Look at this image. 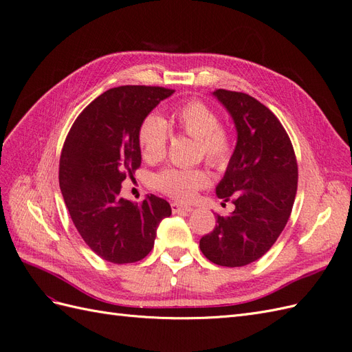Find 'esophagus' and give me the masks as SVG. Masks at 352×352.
I'll return each instance as SVG.
<instances>
[{
	"label": "esophagus",
	"instance_id": "1",
	"mask_svg": "<svg viewBox=\"0 0 352 352\" xmlns=\"http://www.w3.org/2000/svg\"><path fill=\"white\" fill-rule=\"evenodd\" d=\"M172 211L175 212V214H179V212H190L192 211V207L179 204V202H172Z\"/></svg>",
	"mask_w": 352,
	"mask_h": 352
}]
</instances>
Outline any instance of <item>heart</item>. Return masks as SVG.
Returning a JSON list of instances; mask_svg holds the SVG:
<instances>
[{
  "instance_id": "obj_1",
  "label": "heart",
  "mask_w": 352,
  "mask_h": 352,
  "mask_svg": "<svg viewBox=\"0 0 352 352\" xmlns=\"http://www.w3.org/2000/svg\"><path fill=\"white\" fill-rule=\"evenodd\" d=\"M179 131L197 138V151L216 167H225L233 154V138L220 126V117L204 101L192 98L179 104L172 113ZM168 140L167 124L157 113L146 114L138 129V142L145 160L160 162L166 155ZM208 184V175L202 168L170 167L157 176V186L176 199L189 201L197 190Z\"/></svg>"
}]
</instances>
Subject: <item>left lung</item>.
<instances>
[{
    "instance_id": "obj_1",
    "label": "left lung",
    "mask_w": 352,
    "mask_h": 352,
    "mask_svg": "<svg viewBox=\"0 0 352 352\" xmlns=\"http://www.w3.org/2000/svg\"><path fill=\"white\" fill-rule=\"evenodd\" d=\"M238 132L226 173L216 188L235 210L216 216L217 225L199 241L206 257L223 267H242L267 252L289 220L298 185V164L285 127L251 95L216 89Z\"/></svg>"
}]
</instances>
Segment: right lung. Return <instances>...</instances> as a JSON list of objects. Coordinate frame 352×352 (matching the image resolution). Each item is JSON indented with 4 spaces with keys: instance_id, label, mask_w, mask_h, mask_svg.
Here are the masks:
<instances>
[{
    "instance_id": "1",
    "label": "right lung",
    "mask_w": 352,
    "mask_h": 352,
    "mask_svg": "<svg viewBox=\"0 0 352 352\" xmlns=\"http://www.w3.org/2000/svg\"><path fill=\"white\" fill-rule=\"evenodd\" d=\"M175 91L126 85L111 88L85 109L63 145L60 189L85 243L105 261L135 263L154 247L170 204L148 195L141 204L120 197L126 176L141 166L138 129L146 114Z\"/></svg>"
}]
</instances>
